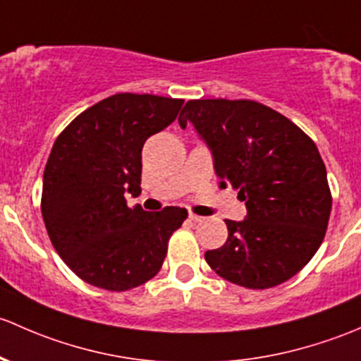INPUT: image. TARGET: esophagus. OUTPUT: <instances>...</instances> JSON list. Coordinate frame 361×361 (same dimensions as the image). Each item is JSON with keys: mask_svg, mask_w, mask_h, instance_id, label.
I'll return each mask as SVG.
<instances>
[{"mask_svg": "<svg viewBox=\"0 0 361 361\" xmlns=\"http://www.w3.org/2000/svg\"><path fill=\"white\" fill-rule=\"evenodd\" d=\"M189 219H191L192 222H202L203 221L202 215H196V214H189Z\"/></svg>", "mask_w": 361, "mask_h": 361, "instance_id": "34e87169", "label": "esophagus"}]
</instances>
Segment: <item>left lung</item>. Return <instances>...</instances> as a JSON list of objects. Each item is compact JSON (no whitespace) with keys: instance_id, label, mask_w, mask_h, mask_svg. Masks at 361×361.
<instances>
[{"instance_id":"1","label":"left lung","mask_w":361,"mask_h":361,"mask_svg":"<svg viewBox=\"0 0 361 361\" xmlns=\"http://www.w3.org/2000/svg\"><path fill=\"white\" fill-rule=\"evenodd\" d=\"M192 123L214 158L221 188L238 189L247 217L229 221L228 240L208 266L247 288L276 287L311 261L329 226L332 196L313 140L283 114L254 100H189Z\"/></svg>"}]
</instances>
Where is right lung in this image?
Masks as SVG:
<instances>
[{
	"label": "right lung",
	"instance_id": "1",
	"mask_svg": "<svg viewBox=\"0 0 361 361\" xmlns=\"http://www.w3.org/2000/svg\"><path fill=\"white\" fill-rule=\"evenodd\" d=\"M182 104L149 94L111 95L55 140L43 173V221L57 254L87 283L130 290L165 261L169 238L188 210L130 208L125 195L140 192L144 142L176 120Z\"/></svg>",
	"mask_w": 361,
	"mask_h": 361
}]
</instances>
